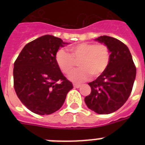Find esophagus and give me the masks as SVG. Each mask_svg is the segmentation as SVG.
I'll return each mask as SVG.
<instances>
[{
	"mask_svg": "<svg viewBox=\"0 0 145 145\" xmlns=\"http://www.w3.org/2000/svg\"><path fill=\"white\" fill-rule=\"evenodd\" d=\"M80 84H74V88H80Z\"/></svg>",
	"mask_w": 145,
	"mask_h": 145,
	"instance_id": "obj_1",
	"label": "esophagus"
}]
</instances>
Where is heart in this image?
Returning <instances> with one entry per match:
<instances>
[{
	"label": "heart",
	"mask_w": 145,
	"mask_h": 145,
	"mask_svg": "<svg viewBox=\"0 0 145 145\" xmlns=\"http://www.w3.org/2000/svg\"><path fill=\"white\" fill-rule=\"evenodd\" d=\"M71 55L65 50L56 52L55 59L59 69L68 74L74 66V60L79 59L80 68L73 71L69 79L74 83H81L89 78L90 74L98 77L105 71L110 62V51L105 44L80 43L69 47Z\"/></svg>",
	"instance_id": "obj_1"
}]
</instances>
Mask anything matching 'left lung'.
Wrapping results in <instances>:
<instances>
[{
	"instance_id": "1",
	"label": "left lung",
	"mask_w": 145,
	"mask_h": 145,
	"mask_svg": "<svg viewBox=\"0 0 145 145\" xmlns=\"http://www.w3.org/2000/svg\"><path fill=\"white\" fill-rule=\"evenodd\" d=\"M108 47L110 62L105 71L94 81L89 83L91 93L85 97V103L99 114H108L123 105L130 95L136 76V68L127 46L109 36L95 39Z\"/></svg>"
}]
</instances>
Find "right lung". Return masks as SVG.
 Segmentation results:
<instances>
[{
	"mask_svg": "<svg viewBox=\"0 0 145 145\" xmlns=\"http://www.w3.org/2000/svg\"><path fill=\"white\" fill-rule=\"evenodd\" d=\"M68 43L44 35L25 46L14 63V89L22 103L40 115L56 112L65 102L73 85L55 59L59 47Z\"/></svg>",
	"mask_w": 145,
	"mask_h": 145,
	"instance_id": "add662e5",
	"label": "right lung"
}]
</instances>
